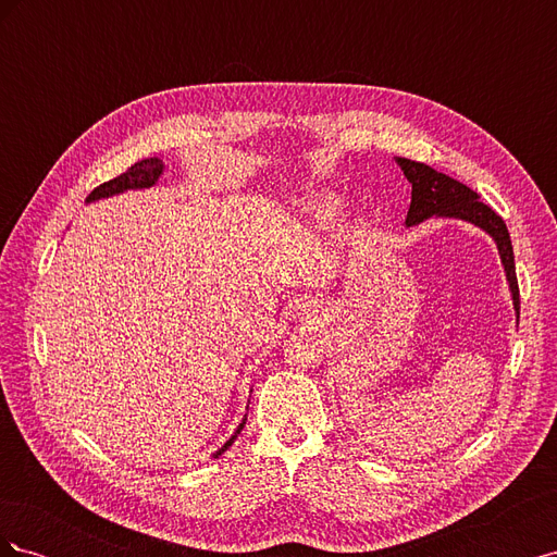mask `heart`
<instances>
[{
	"label": "heart",
	"instance_id": "heart-1",
	"mask_svg": "<svg viewBox=\"0 0 557 557\" xmlns=\"http://www.w3.org/2000/svg\"><path fill=\"white\" fill-rule=\"evenodd\" d=\"M334 211H336V207H334V201H318V205H313V215L318 218L320 223H325V221H330V218L334 215Z\"/></svg>",
	"mask_w": 557,
	"mask_h": 557
}]
</instances>
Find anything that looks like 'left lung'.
I'll return each instance as SVG.
<instances>
[{
  "label": "left lung",
  "instance_id": "left-lung-1",
  "mask_svg": "<svg viewBox=\"0 0 557 557\" xmlns=\"http://www.w3.org/2000/svg\"><path fill=\"white\" fill-rule=\"evenodd\" d=\"M404 176L411 183V207L407 213V225H418L428 221L432 215L444 218H460L485 230L497 242L499 258L507 272L509 288L513 295V307L520 315V293H518V278H516V262H513V246L509 230L504 225L502 218L479 199V195L467 188L465 183L455 181L442 172L432 170L423 162H413L407 158H397Z\"/></svg>",
  "mask_w": 557,
  "mask_h": 557
}]
</instances>
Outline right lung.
<instances>
[{
  "instance_id": "add662e5",
  "label": "right lung",
  "mask_w": 557,
  "mask_h": 557,
  "mask_svg": "<svg viewBox=\"0 0 557 557\" xmlns=\"http://www.w3.org/2000/svg\"><path fill=\"white\" fill-rule=\"evenodd\" d=\"M160 174H162V162L158 158L141 160V162H137L134 166H129L125 174L115 176V178H111V181H107L102 185H97V188L88 195V201H95L99 197H111V195H117V193L129 190V188H150V185L158 183ZM242 428L244 425H239V430ZM232 440H234V436H232ZM232 440L221 450H218V455H221L223 450H227V446H232Z\"/></svg>"
}]
</instances>
